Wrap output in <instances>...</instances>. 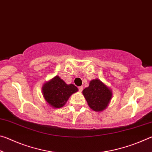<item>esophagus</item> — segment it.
I'll use <instances>...</instances> for the list:
<instances>
[{
	"instance_id": "1",
	"label": "esophagus",
	"mask_w": 152,
	"mask_h": 152,
	"mask_svg": "<svg viewBox=\"0 0 152 152\" xmlns=\"http://www.w3.org/2000/svg\"><path fill=\"white\" fill-rule=\"evenodd\" d=\"M78 90L80 92H82V90H83V86H79L78 87Z\"/></svg>"
}]
</instances>
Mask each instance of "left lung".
<instances>
[{
    "mask_svg": "<svg viewBox=\"0 0 152 152\" xmlns=\"http://www.w3.org/2000/svg\"><path fill=\"white\" fill-rule=\"evenodd\" d=\"M82 93L88 106L94 111H102L106 109L112 97L110 90L99 79L92 80Z\"/></svg>",
    "mask_w": 152,
    "mask_h": 152,
    "instance_id": "obj_1",
    "label": "left lung"
}]
</instances>
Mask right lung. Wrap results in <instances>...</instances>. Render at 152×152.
Instances as JSON below:
<instances>
[{"instance_id":"obj_1","label":"right lung","mask_w":152,"mask_h":152,"mask_svg":"<svg viewBox=\"0 0 152 152\" xmlns=\"http://www.w3.org/2000/svg\"><path fill=\"white\" fill-rule=\"evenodd\" d=\"M43 94L45 101L54 108L63 107L69 97L78 88L74 84H67L58 76H56L43 86Z\"/></svg>"}]
</instances>
